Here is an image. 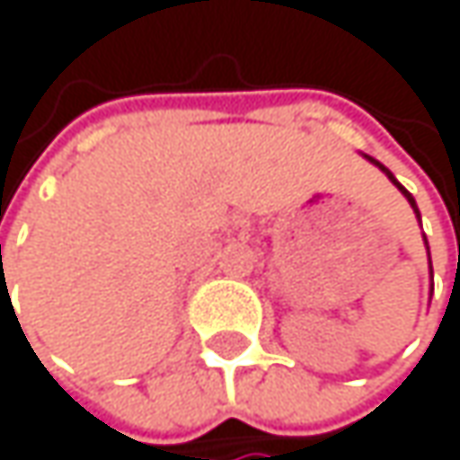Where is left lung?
I'll return each mask as SVG.
<instances>
[{"mask_svg":"<svg viewBox=\"0 0 460 460\" xmlns=\"http://www.w3.org/2000/svg\"><path fill=\"white\" fill-rule=\"evenodd\" d=\"M367 158H369L372 164H377V166H380V169H383V172L388 174V180H391V182H394V185H396V188H399V190L404 193V196H407V201H410V204H412V209L418 212V204H415V199H412V193H410V190H407V188H404V185H402V182H399V180H396V177H394V174H391V172H388V169L383 166V164H380V161H375L372 155H367ZM418 217H420V212H418ZM429 264H431V259H429Z\"/></svg>","mask_w":460,"mask_h":460,"instance_id":"obj_1","label":"left lung"}]
</instances>
